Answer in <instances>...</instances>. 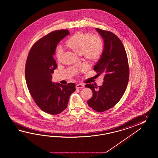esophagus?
I'll list each match as a JSON object with an SVG mask.
<instances>
[{"mask_svg":"<svg viewBox=\"0 0 158 158\" xmlns=\"http://www.w3.org/2000/svg\"><path fill=\"white\" fill-rule=\"evenodd\" d=\"M85 87V85H84V84H77V85H76V89L83 88V87Z\"/></svg>","mask_w":158,"mask_h":158,"instance_id":"obj_1","label":"esophagus"}]
</instances>
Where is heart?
Segmentation results:
<instances>
[{
  "mask_svg": "<svg viewBox=\"0 0 158 158\" xmlns=\"http://www.w3.org/2000/svg\"><path fill=\"white\" fill-rule=\"evenodd\" d=\"M68 47L78 55H83L84 57L90 62L97 61L103 51V42L101 37L97 35L77 32L69 38L66 42ZM64 51L61 47H58L56 50V58L60 61Z\"/></svg>",
  "mask_w": 158,
  "mask_h": 158,
  "instance_id": "1",
  "label": "heart"
}]
</instances>
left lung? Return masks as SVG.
I'll return each mask as SVG.
<instances>
[{"label": "left lung", "instance_id": "obj_1", "mask_svg": "<svg viewBox=\"0 0 158 158\" xmlns=\"http://www.w3.org/2000/svg\"><path fill=\"white\" fill-rule=\"evenodd\" d=\"M104 41L102 55L94 70L97 75L104 74L102 85L93 84L85 87L93 91L87 104L95 111L102 112L113 107L121 99L128 85L129 71L128 57L120 40L111 31L96 28Z\"/></svg>", "mask_w": 158, "mask_h": 158}]
</instances>
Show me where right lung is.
<instances>
[{"mask_svg":"<svg viewBox=\"0 0 158 158\" xmlns=\"http://www.w3.org/2000/svg\"><path fill=\"white\" fill-rule=\"evenodd\" d=\"M69 34L67 30H56L38 40L31 48L25 65L27 86L40 109L51 114H59L67 107L76 85H63L52 81L51 74L57 65L53 55L57 44Z\"/></svg>","mask_w":158,"mask_h":158,"instance_id":"1","label":"right lung"}]
</instances>
